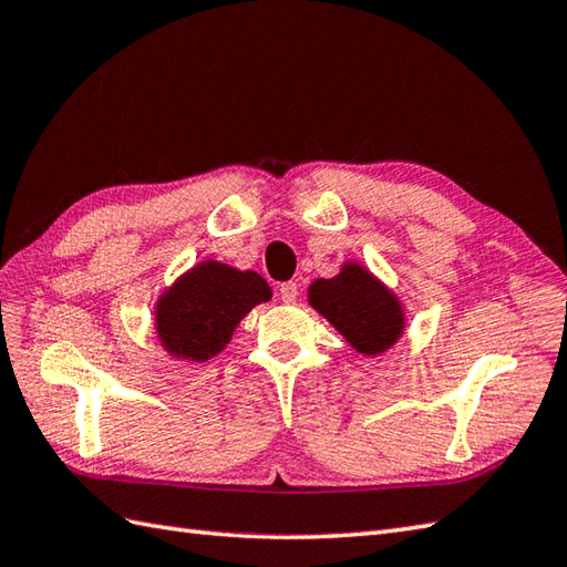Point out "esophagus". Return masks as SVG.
<instances>
[{
    "mask_svg": "<svg viewBox=\"0 0 567 567\" xmlns=\"http://www.w3.org/2000/svg\"><path fill=\"white\" fill-rule=\"evenodd\" d=\"M280 299L285 303H295L299 299V285L297 282H282L280 285Z\"/></svg>",
    "mask_w": 567,
    "mask_h": 567,
    "instance_id": "obj_1",
    "label": "esophagus"
}]
</instances>
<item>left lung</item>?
I'll return each instance as SVG.
<instances>
[{"instance_id": "obj_1", "label": "left lung", "mask_w": 567, "mask_h": 567, "mask_svg": "<svg viewBox=\"0 0 567 567\" xmlns=\"http://www.w3.org/2000/svg\"><path fill=\"white\" fill-rule=\"evenodd\" d=\"M307 299L361 357L393 350L408 328L400 297L357 260H344L336 278L313 280Z\"/></svg>"}]
</instances>
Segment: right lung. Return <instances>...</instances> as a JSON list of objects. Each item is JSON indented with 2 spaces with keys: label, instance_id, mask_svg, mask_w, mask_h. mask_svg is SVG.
Instances as JSON below:
<instances>
[{
  "label": "right lung",
  "instance_id": "1",
  "mask_svg": "<svg viewBox=\"0 0 567 567\" xmlns=\"http://www.w3.org/2000/svg\"><path fill=\"white\" fill-rule=\"evenodd\" d=\"M272 299V289L254 270L223 260H200L157 297L155 336L172 359L200 364L220 354L241 318Z\"/></svg>",
  "mask_w": 567,
  "mask_h": 567
}]
</instances>
